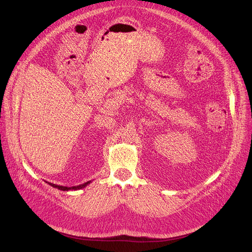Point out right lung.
<instances>
[{
  "label": "right lung",
  "mask_w": 252,
  "mask_h": 252,
  "mask_svg": "<svg viewBox=\"0 0 252 252\" xmlns=\"http://www.w3.org/2000/svg\"><path fill=\"white\" fill-rule=\"evenodd\" d=\"M92 181H88V182H86V183H84V184H80V185H77V186H72V187H67V186H61V185H56V184H54V183H48L50 186H53V187H55V188H57V189H60V190H62V191H69V190H78V189H83V188H85L87 185H89L90 183H91Z\"/></svg>",
  "instance_id": "obj_1"
}]
</instances>
